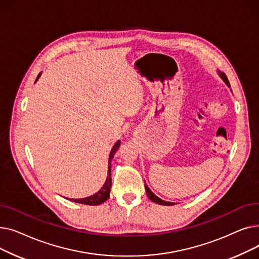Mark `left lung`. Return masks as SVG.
Segmentation results:
<instances>
[{"label":"left lung","instance_id":"left-lung-1","mask_svg":"<svg viewBox=\"0 0 259 259\" xmlns=\"http://www.w3.org/2000/svg\"><path fill=\"white\" fill-rule=\"evenodd\" d=\"M217 73H219V75L221 76V78L225 81L226 85L230 88V83H229V80H228L227 75H226L224 72L220 71V70H217ZM145 189H146V192H147V196L149 197V199H151L153 202L158 203V205H162V206H173V205H175V202L166 201V200H162V199H160L158 196H156V195L151 191L150 188H149L146 184H145Z\"/></svg>","mask_w":259,"mask_h":259}]
</instances>
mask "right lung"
Segmentation results:
<instances>
[{
    "label": "right lung",
    "instance_id": "1",
    "mask_svg": "<svg viewBox=\"0 0 259 259\" xmlns=\"http://www.w3.org/2000/svg\"><path fill=\"white\" fill-rule=\"evenodd\" d=\"M42 75V72H39L36 79H35V83L37 81V79L39 78V76ZM120 142L117 141L114 146L112 147L110 154H109V159H108V173H107V179L106 182L104 184V186L101 188V190L99 192H97L95 194L86 197V198H79V199H73L70 198L71 201L77 202V203H83V205H88V206H98L103 203L104 201H106L109 196H110V189H111V159L113 158L115 152L117 151V149L119 148Z\"/></svg>",
    "mask_w": 259,
    "mask_h": 259
}]
</instances>
